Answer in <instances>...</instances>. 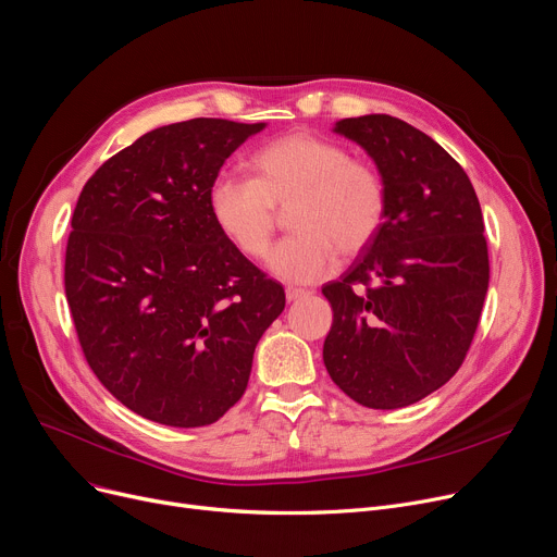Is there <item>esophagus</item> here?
Returning a JSON list of instances; mask_svg holds the SVG:
<instances>
[{
  "mask_svg": "<svg viewBox=\"0 0 557 557\" xmlns=\"http://www.w3.org/2000/svg\"><path fill=\"white\" fill-rule=\"evenodd\" d=\"M309 292H305V288H286V300L288 302H296L300 298H305Z\"/></svg>",
  "mask_w": 557,
  "mask_h": 557,
  "instance_id": "obj_1",
  "label": "esophagus"
}]
</instances>
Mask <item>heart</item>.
<instances>
[{"instance_id":"1","label":"heart","mask_w":557,"mask_h":557,"mask_svg":"<svg viewBox=\"0 0 557 557\" xmlns=\"http://www.w3.org/2000/svg\"><path fill=\"white\" fill-rule=\"evenodd\" d=\"M250 168L255 180H213L207 193L211 219L238 252L261 259L271 248L277 209L292 207L294 236L269 257V271L286 284L325 280L338 252H361L384 223L380 173L334 140L311 132L284 134L259 148Z\"/></svg>"}]
</instances>
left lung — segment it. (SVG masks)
<instances>
[{"instance_id":"left-lung-1","label":"left lung","mask_w":557,"mask_h":557,"mask_svg":"<svg viewBox=\"0 0 557 557\" xmlns=\"http://www.w3.org/2000/svg\"><path fill=\"white\" fill-rule=\"evenodd\" d=\"M332 132L373 159L386 211L344 280L323 286V361L355 403L407 407L455 375L475 334L490 286L480 202L462 165L405 120L369 113Z\"/></svg>"}]
</instances>
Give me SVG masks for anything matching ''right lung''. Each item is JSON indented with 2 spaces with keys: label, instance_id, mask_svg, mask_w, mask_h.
Segmentation results:
<instances>
[{
  "label": "right lung",
  "instance_id": "right-lung-1",
  "mask_svg": "<svg viewBox=\"0 0 557 557\" xmlns=\"http://www.w3.org/2000/svg\"><path fill=\"white\" fill-rule=\"evenodd\" d=\"M265 123L193 117L143 134L95 173L65 250V296L88 367L132 412L219 421L244 396L284 288L215 227L207 193Z\"/></svg>",
  "mask_w": 557,
  "mask_h": 557
}]
</instances>
